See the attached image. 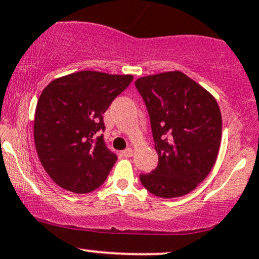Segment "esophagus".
I'll return each instance as SVG.
<instances>
[{"mask_svg":"<svg viewBox=\"0 0 259 259\" xmlns=\"http://www.w3.org/2000/svg\"><path fill=\"white\" fill-rule=\"evenodd\" d=\"M121 155L124 156V157H132L133 156V149L132 147H127V149H125L123 152H121Z\"/></svg>","mask_w":259,"mask_h":259,"instance_id":"1","label":"esophagus"}]
</instances>
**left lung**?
Masks as SVG:
<instances>
[{
    "instance_id": "1",
    "label": "left lung",
    "mask_w": 259,
    "mask_h": 259,
    "mask_svg": "<svg viewBox=\"0 0 259 259\" xmlns=\"http://www.w3.org/2000/svg\"><path fill=\"white\" fill-rule=\"evenodd\" d=\"M151 123L158 163L140 175L141 184L160 198L188 194L217 161L221 143L220 108L206 90L180 71L135 81Z\"/></svg>"
}]
</instances>
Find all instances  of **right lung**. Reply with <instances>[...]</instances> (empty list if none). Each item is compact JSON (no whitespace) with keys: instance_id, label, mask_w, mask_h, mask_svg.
<instances>
[{"instance_id":"1","label":"right lung","mask_w":259,"mask_h":259,"mask_svg":"<svg viewBox=\"0 0 259 259\" xmlns=\"http://www.w3.org/2000/svg\"><path fill=\"white\" fill-rule=\"evenodd\" d=\"M133 78L79 71L44 88L34 116V143L42 167L59 187L86 194L104 183L118 157L102 134L103 114Z\"/></svg>"}]
</instances>
